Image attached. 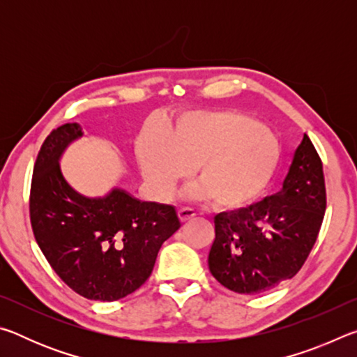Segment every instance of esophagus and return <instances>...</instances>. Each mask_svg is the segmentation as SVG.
<instances>
[{"label": "esophagus", "mask_w": 357, "mask_h": 357, "mask_svg": "<svg viewBox=\"0 0 357 357\" xmlns=\"http://www.w3.org/2000/svg\"><path fill=\"white\" fill-rule=\"evenodd\" d=\"M178 214H179L181 222H187V220H190V219H193V217L197 215L195 211L190 209V208H181L178 211Z\"/></svg>", "instance_id": "34e87169"}]
</instances>
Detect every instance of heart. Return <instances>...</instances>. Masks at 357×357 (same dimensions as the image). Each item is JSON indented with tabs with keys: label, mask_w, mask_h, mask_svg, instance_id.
Returning a JSON list of instances; mask_svg holds the SVG:
<instances>
[{
	"label": "heart",
	"mask_w": 357,
	"mask_h": 357,
	"mask_svg": "<svg viewBox=\"0 0 357 357\" xmlns=\"http://www.w3.org/2000/svg\"><path fill=\"white\" fill-rule=\"evenodd\" d=\"M280 144L249 114L192 112L164 137L146 132L137 142V159L157 195L167 197L195 167L200 183L190 195L214 206L238 209L261 195L275 172Z\"/></svg>",
	"instance_id": "b5f03b06"
}]
</instances>
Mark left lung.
<instances>
[{
  "label": "left lung",
  "mask_w": 357,
  "mask_h": 357,
  "mask_svg": "<svg viewBox=\"0 0 357 357\" xmlns=\"http://www.w3.org/2000/svg\"><path fill=\"white\" fill-rule=\"evenodd\" d=\"M326 211L323 162L304 135L279 193L214 217L209 271L239 294H258L299 273Z\"/></svg>",
  "instance_id": "8db88e82"
}]
</instances>
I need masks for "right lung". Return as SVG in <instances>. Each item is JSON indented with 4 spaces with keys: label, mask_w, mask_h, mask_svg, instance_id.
<instances>
[{
    "label": "right lung",
    "mask_w": 357,
    "mask_h": 357,
    "mask_svg": "<svg viewBox=\"0 0 357 357\" xmlns=\"http://www.w3.org/2000/svg\"><path fill=\"white\" fill-rule=\"evenodd\" d=\"M80 124L53 129L36 159L29 219L36 243L66 285L91 301H118L153 273L162 244L181 222L168 204L140 202L114 189L86 198L66 183L59 157L82 137Z\"/></svg>",
    "instance_id": "1"
}]
</instances>
